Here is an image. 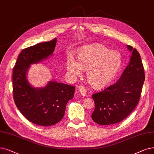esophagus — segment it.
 <instances>
[{
    "mask_svg": "<svg viewBox=\"0 0 154 154\" xmlns=\"http://www.w3.org/2000/svg\"><path fill=\"white\" fill-rule=\"evenodd\" d=\"M79 94H80L82 96H86L87 95V90H86L85 88H84V87L83 86H80V87H79Z\"/></svg>",
    "mask_w": 154,
    "mask_h": 154,
    "instance_id": "1",
    "label": "esophagus"
}]
</instances>
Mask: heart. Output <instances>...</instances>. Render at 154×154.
<instances>
[{"instance_id": "1", "label": "heart", "mask_w": 154, "mask_h": 154, "mask_svg": "<svg viewBox=\"0 0 154 154\" xmlns=\"http://www.w3.org/2000/svg\"><path fill=\"white\" fill-rule=\"evenodd\" d=\"M78 62L69 56L66 66L73 76H80L87 71L89 83L95 88H102L111 83L120 69L122 59L118 51H110L106 46L97 44L85 47L78 52Z\"/></svg>"}]
</instances>
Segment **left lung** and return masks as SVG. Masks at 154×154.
Listing matches in <instances>:
<instances>
[{"mask_svg": "<svg viewBox=\"0 0 154 154\" xmlns=\"http://www.w3.org/2000/svg\"><path fill=\"white\" fill-rule=\"evenodd\" d=\"M131 52L130 63L119 80L103 91L92 95L95 109L91 118L100 125H114L125 119L137 106L145 80L140 55L127 45Z\"/></svg>", "mask_w": 154, "mask_h": 154, "instance_id": "left-lung-1", "label": "left lung"}]
</instances>
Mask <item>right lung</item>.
Wrapping results in <instances>:
<instances>
[{"mask_svg": "<svg viewBox=\"0 0 154 154\" xmlns=\"http://www.w3.org/2000/svg\"><path fill=\"white\" fill-rule=\"evenodd\" d=\"M57 39L24 48L18 56L13 72V97L16 106L25 118L40 126H52L63 118L66 104L73 98L75 87L56 81L36 88L29 83L27 73L32 64L53 54Z\"/></svg>", "mask_w": 154, "mask_h": 154, "instance_id": "obj_1", "label": "right lung"}]
</instances>
